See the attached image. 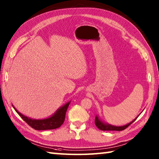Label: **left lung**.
Here are the masks:
<instances>
[{"instance_id": "8db88e82", "label": "left lung", "mask_w": 159, "mask_h": 159, "mask_svg": "<svg viewBox=\"0 0 159 159\" xmlns=\"http://www.w3.org/2000/svg\"><path fill=\"white\" fill-rule=\"evenodd\" d=\"M138 117H139V116H138L134 120L132 121L131 122H130L129 124H128L126 125H124V126H113V125L104 123L102 121H101L99 119L98 117L96 116L95 124H96V126L101 130H117V131H120V130H123L124 129H126L127 127L129 126L132 123H133L134 121L137 120V118Z\"/></svg>"}]
</instances>
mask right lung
<instances>
[{
	"mask_svg": "<svg viewBox=\"0 0 159 159\" xmlns=\"http://www.w3.org/2000/svg\"><path fill=\"white\" fill-rule=\"evenodd\" d=\"M70 102L66 103L65 105H63L57 110L55 114H53L52 116L43 120H34L29 118L25 116H24L22 113L18 112L16 108L13 107V109L17 112L19 116L22 117V119L25 121L30 126L34 128L35 130H52L55 128H59L63 124L65 120L66 113Z\"/></svg>",
	"mask_w": 159,
	"mask_h": 159,
	"instance_id": "obj_1",
	"label": "right lung"
}]
</instances>
